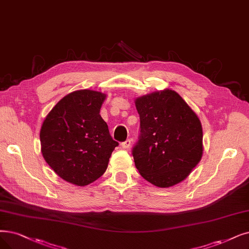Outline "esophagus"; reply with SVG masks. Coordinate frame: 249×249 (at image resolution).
Returning a JSON list of instances; mask_svg holds the SVG:
<instances>
[{
	"label": "esophagus",
	"instance_id": "esophagus-1",
	"mask_svg": "<svg viewBox=\"0 0 249 249\" xmlns=\"http://www.w3.org/2000/svg\"><path fill=\"white\" fill-rule=\"evenodd\" d=\"M131 145H132V141H131V140H126V141H124V142H123V143H122V147H123L124 149L130 148V147H131Z\"/></svg>",
	"mask_w": 249,
	"mask_h": 249
}]
</instances>
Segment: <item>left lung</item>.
I'll return each instance as SVG.
<instances>
[{
	"instance_id": "8db88e82",
	"label": "left lung",
	"mask_w": 249,
	"mask_h": 249,
	"mask_svg": "<svg viewBox=\"0 0 249 249\" xmlns=\"http://www.w3.org/2000/svg\"><path fill=\"white\" fill-rule=\"evenodd\" d=\"M140 137L135 165L146 181L168 188L184 181L203 153L199 118L177 92L158 91L135 100Z\"/></svg>"
}]
</instances>
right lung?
Masks as SVG:
<instances>
[{
  "label": "right lung",
  "instance_id": "1",
  "mask_svg": "<svg viewBox=\"0 0 249 249\" xmlns=\"http://www.w3.org/2000/svg\"><path fill=\"white\" fill-rule=\"evenodd\" d=\"M106 95L92 90L63 97L48 113L39 132L46 162L64 181L86 186L106 171L118 143L100 115Z\"/></svg>",
  "mask_w": 249,
  "mask_h": 249
}]
</instances>
